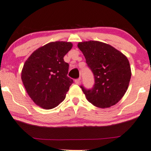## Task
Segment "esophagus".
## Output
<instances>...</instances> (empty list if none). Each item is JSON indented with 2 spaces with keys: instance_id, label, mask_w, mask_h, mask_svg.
<instances>
[{
  "instance_id": "obj_1",
  "label": "esophagus",
  "mask_w": 151,
  "mask_h": 151,
  "mask_svg": "<svg viewBox=\"0 0 151 151\" xmlns=\"http://www.w3.org/2000/svg\"><path fill=\"white\" fill-rule=\"evenodd\" d=\"M81 78H79L76 79V81H75V83H76L77 85H79L80 83H81Z\"/></svg>"
}]
</instances>
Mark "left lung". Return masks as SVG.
Masks as SVG:
<instances>
[{"label":"left lung","mask_w":151,"mask_h":151,"mask_svg":"<svg viewBox=\"0 0 151 151\" xmlns=\"http://www.w3.org/2000/svg\"><path fill=\"white\" fill-rule=\"evenodd\" d=\"M78 47L94 76L92 89L81 86L87 99L102 109L116 104L127 92L131 78L127 57L110 45L99 41L81 42Z\"/></svg>","instance_id":"left-lung-1"}]
</instances>
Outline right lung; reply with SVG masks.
<instances>
[{
	"label": "right lung",
	"instance_id": "right-lung-1",
	"mask_svg": "<svg viewBox=\"0 0 151 151\" xmlns=\"http://www.w3.org/2000/svg\"><path fill=\"white\" fill-rule=\"evenodd\" d=\"M72 47L70 42H49L33 52L25 61L22 81L38 106L52 109L64 100L73 81L67 76L69 65L64 57Z\"/></svg>",
	"mask_w": 151,
	"mask_h": 151
}]
</instances>
